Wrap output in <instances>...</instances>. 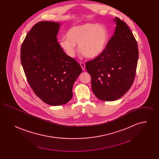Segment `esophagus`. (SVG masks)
I'll use <instances>...</instances> for the list:
<instances>
[{
  "mask_svg": "<svg viewBox=\"0 0 159 159\" xmlns=\"http://www.w3.org/2000/svg\"><path fill=\"white\" fill-rule=\"evenodd\" d=\"M80 66H81V67L82 68V70H85V64L82 62H80Z\"/></svg>",
  "mask_w": 159,
  "mask_h": 159,
  "instance_id": "34e87169",
  "label": "esophagus"
}]
</instances>
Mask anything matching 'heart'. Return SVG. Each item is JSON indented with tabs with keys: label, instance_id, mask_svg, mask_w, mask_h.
I'll list each match as a JSON object with an SVG mask.
<instances>
[{
	"label": "heart",
	"instance_id": "heart-1",
	"mask_svg": "<svg viewBox=\"0 0 159 159\" xmlns=\"http://www.w3.org/2000/svg\"><path fill=\"white\" fill-rule=\"evenodd\" d=\"M66 37L61 40L60 45L68 57L75 56L76 45H79V51L83 56L93 58L104 51L108 40V33L103 25L85 23L70 28Z\"/></svg>",
	"mask_w": 159,
	"mask_h": 159
}]
</instances>
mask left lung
<instances>
[{
  "label": "left lung",
  "instance_id": "1",
  "mask_svg": "<svg viewBox=\"0 0 159 159\" xmlns=\"http://www.w3.org/2000/svg\"><path fill=\"white\" fill-rule=\"evenodd\" d=\"M114 21L115 31L104 51L85 66L91 75L93 92L105 101L120 98L130 88L139 55L136 39L126 23L117 17Z\"/></svg>",
  "mask_w": 159,
  "mask_h": 159
}]
</instances>
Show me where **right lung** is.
<instances>
[{
    "instance_id": "1",
    "label": "right lung",
    "mask_w": 159,
    "mask_h": 159,
    "mask_svg": "<svg viewBox=\"0 0 159 159\" xmlns=\"http://www.w3.org/2000/svg\"><path fill=\"white\" fill-rule=\"evenodd\" d=\"M60 23L40 21L27 34L21 48V61L27 80L39 98L51 106L67 103L82 69L57 42Z\"/></svg>"
}]
</instances>
